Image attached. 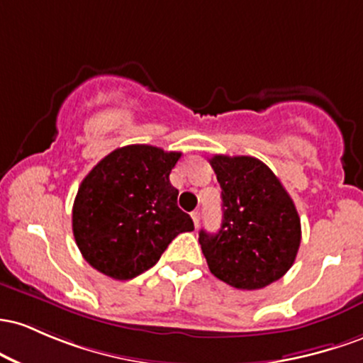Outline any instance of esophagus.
Returning a JSON list of instances; mask_svg holds the SVG:
<instances>
[{
    "mask_svg": "<svg viewBox=\"0 0 363 363\" xmlns=\"http://www.w3.org/2000/svg\"><path fill=\"white\" fill-rule=\"evenodd\" d=\"M192 219H194L195 228H197L199 223H201V213H199V211H194V213H192Z\"/></svg>",
    "mask_w": 363,
    "mask_h": 363,
    "instance_id": "esophagus-1",
    "label": "esophagus"
}]
</instances>
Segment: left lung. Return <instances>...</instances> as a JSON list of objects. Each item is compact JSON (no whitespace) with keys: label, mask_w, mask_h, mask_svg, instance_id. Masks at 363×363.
Wrapping results in <instances>:
<instances>
[{"label":"left lung","mask_w":363,"mask_h":363,"mask_svg":"<svg viewBox=\"0 0 363 363\" xmlns=\"http://www.w3.org/2000/svg\"><path fill=\"white\" fill-rule=\"evenodd\" d=\"M221 186L218 233L199 243L216 278L238 290H260L286 274L302 240L296 207L272 171L252 156L209 160Z\"/></svg>","instance_id":"left-lung-1"}]
</instances>
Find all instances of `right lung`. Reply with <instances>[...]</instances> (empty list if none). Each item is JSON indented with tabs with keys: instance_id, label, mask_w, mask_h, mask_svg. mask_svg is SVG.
I'll return each instance as SVG.
<instances>
[{
	"instance_id": "add662e5",
	"label": "right lung",
	"mask_w": 363,
	"mask_h": 363,
	"mask_svg": "<svg viewBox=\"0 0 363 363\" xmlns=\"http://www.w3.org/2000/svg\"><path fill=\"white\" fill-rule=\"evenodd\" d=\"M182 152L145 144L109 152L84 178L72 211L82 257L103 274L127 281L150 269L171 240L194 230L178 207L169 173Z\"/></svg>"
}]
</instances>
